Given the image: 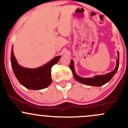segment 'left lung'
I'll use <instances>...</instances> for the list:
<instances>
[{
  "label": "left lung",
  "mask_w": 128,
  "mask_h": 128,
  "mask_svg": "<svg viewBox=\"0 0 128 128\" xmlns=\"http://www.w3.org/2000/svg\"><path fill=\"white\" fill-rule=\"evenodd\" d=\"M118 58L116 60V66L115 69L112 72H109L105 75H99V76H96L94 77H91V78H84V77H80V76H77V74L76 73L74 66V61L72 59L70 60V69H71L72 73H73V76L75 79L80 83L87 85V86L100 87L109 82L118 70V68H119V52H118Z\"/></svg>",
  "instance_id": "obj_1"
}]
</instances>
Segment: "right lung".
Returning <instances> with one entry per match:
<instances>
[{
    "mask_svg": "<svg viewBox=\"0 0 128 128\" xmlns=\"http://www.w3.org/2000/svg\"><path fill=\"white\" fill-rule=\"evenodd\" d=\"M60 56L55 57L45 65L35 69L20 66L14 56L13 48L11 53L12 68L20 84L31 90H41L51 84V68L58 62Z\"/></svg>",
    "mask_w": 128,
    "mask_h": 128,
    "instance_id": "right-lung-1",
    "label": "right lung"
}]
</instances>
